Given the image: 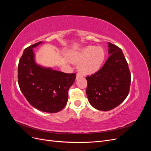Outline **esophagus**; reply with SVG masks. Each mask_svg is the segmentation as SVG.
<instances>
[{
  "label": "esophagus",
  "instance_id": "esophagus-1",
  "mask_svg": "<svg viewBox=\"0 0 151 151\" xmlns=\"http://www.w3.org/2000/svg\"><path fill=\"white\" fill-rule=\"evenodd\" d=\"M83 77V76H82V74H81L80 73H77V76H76V79H79V78H80V77Z\"/></svg>",
  "mask_w": 151,
  "mask_h": 151
}]
</instances>
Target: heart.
I'll use <instances>...</instances> for the list:
<instances>
[{
  "label": "heart",
  "mask_w": 151,
  "mask_h": 151,
  "mask_svg": "<svg viewBox=\"0 0 151 151\" xmlns=\"http://www.w3.org/2000/svg\"><path fill=\"white\" fill-rule=\"evenodd\" d=\"M104 50L102 47L88 46L72 54L71 60L79 65V70L84 74H93L98 72L104 61Z\"/></svg>",
  "instance_id": "heart-1"
}]
</instances>
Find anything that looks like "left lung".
Returning <instances> with one entry per match:
<instances>
[{
    "label": "left lung",
    "instance_id": "1",
    "mask_svg": "<svg viewBox=\"0 0 151 151\" xmlns=\"http://www.w3.org/2000/svg\"><path fill=\"white\" fill-rule=\"evenodd\" d=\"M109 56L103 66L88 76L86 94L96 109L109 111L120 104L129 93L131 74L122 50L108 42Z\"/></svg>",
    "mask_w": 151,
    "mask_h": 151
}]
</instances>
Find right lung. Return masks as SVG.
I'll use <instances>...</instances> for the list:
<instances>
[{
	"label": "right lung",
	"mask_w": 151,
	"mask_h": 151,
	"mask_svg": "<svg viewBox=\"0 0 151 151\" xmlns=\"http://www.w3.org/2000/svg\"><path fill=\"white\" fill-rule=\"evenodd\" d=\"M42 42L27 47L18 64V84L29 104L39 110L57 113L65 106L68 91L76 74H67L36 64L33 48Z\"/></svg>",
	"instance_id": "right-lung-1"
}]
</instances>
